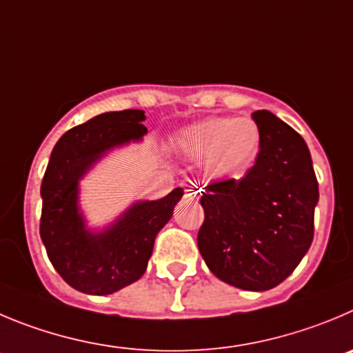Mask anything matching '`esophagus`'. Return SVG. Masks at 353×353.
Listing matches in <instances>:
<instances>
[{
  "instance_id": "1",
  "label": "esophagus",
  "mask_w": 353,
  "mask_h": 353,
  "mask_svg": "<svg viewBox=\"0 0 353 353\" xmlns=\"http://www.w3.org/2000/svg\"><path fill=\"white\" fill-rule=\"evenodd\" d=\"M200 192H202V188H199L195 184V186H190L186 190V196L190 200H199V196H200Z\"/></svg>"
}]
</instances>
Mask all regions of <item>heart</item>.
Here are the masks:
<instances>
[{"mask_svg":"<svg viewBox=\"0 0 353 353\" xmlns=\"http://www.w3.org/2000/svg\"><path fill=\"white\" fill-rule=\"evenodd\" d=\"M174 150L214 177L236 174L251 165L261 144L259 128L251 118H205L176 134Z\"/></svg>","mask_w":353,"mask_h":353,"instance_id":"b5f03b06","label":"heart"}]
</instances>
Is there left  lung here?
<instances>
[{"mask_svg": "<svg viewBox=\"0 0 353 353\" xmlns=\"http://www.w3.org/2000/svg\"><path fill=\"white\" fill-rule=\"evenodd\" d=\"M261 134L256 163L242 179L214 181L202 192L196 243L210 272L245 291L284 282L314 240L319 183L310 151L270 111L252 113Z\"/></svg>", "mask_w": 353, "mask_h": 353, "instance_id": "obj_1", "label": "left lung"}]
</instances>
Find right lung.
Returning a JSON list of instances; mask_svg holds the SVG:
<instances>
[{
    "label": "right lung",
    "instance_id": "1",
    "mask_svg": "<svg viewBox=\"0 0 353 353\" xmlns=\"http://www.w3.org/2000/svg\"><path fill=\"white\" fill-rule=\"evenodd\" d=\"M141 110L102 113L68 130L55 144L41 181L39 235L50 263L71 288L104 296L139 281L153 252L154 236L174 212L183 190L123 214L101 235L88 233L78 212V181L102 153L137 141L148 132Z\"/></svg>",
    "mask_w": 353,
    "mask_h": 353
}]
</instances>
